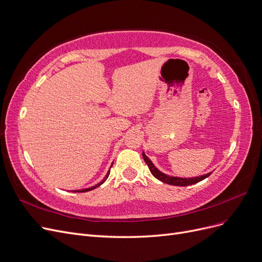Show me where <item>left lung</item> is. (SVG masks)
<instances>
[{
  "instance_id": "obj_1",
  "label": "left lung",
  "mask_w": 262,
  "mask_h": 262,
  "mask_svg": "<svg viewBox=\"0 0 262 262\" xmlns=\"http://www.w3.org/2000/svg\"><path fill=\"white\" fill-rule=\"evenodd\" d=\"M142 158L144 160V162L147 163V165L149 166V169L151 171L152 175L156 177L157 179L168 183V185L171 186H179V187H186V186H190V185H194V183H198L200 181H202L203 179L207 178L211 172L205 173V175H202L200 177H193V178H180V177H173V176H169L166 175V173L162 172L161 170H159L156 166H154V164L151 162V160L146 156V153L142 152Z\"/></svg>"
}]
</instances>
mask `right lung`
<instances>
[{"label": "right lung", "instance_id": "add662e5", "mask_svg": "<svg viewBox=\"0 0 262 262\" xmlns=\"http://www.w3.org/2000/svg\"><path fill=\"white\" fill-rule=\"evenodd\" d=\"M112 166V165H111ZM109 173H110V170L108 171V172H106V175L104 176V178L99 182V183H97V185H95L94 187H91V188H87V189H82V190H73V192H87V191H91V190H94V189H96L97 187H99V186H101L102 185V183L106 180V179H108V177H109Z\"/></svg>", "mask_w": 262, "mask_h": 262}]
</instances>
